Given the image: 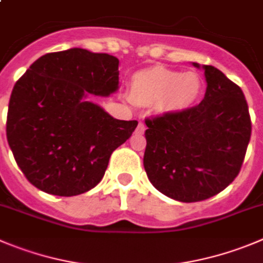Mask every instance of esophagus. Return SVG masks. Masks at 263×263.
<instances>
[{
    "label": "esophagus",
    "mask_w": 263,
    "mask_h": 263,
    "mask_svg": "<svg viewBox=\"0 0 263 263\" xmlns=\"http://www.w3.org/2000/svg\"><path fill=\"white\" fill-rule=\"evenodd\" d=\"M144 132H145V126H144V123H141V122H140L139 126H137V128H136V134L143 135Z\"/></svg>",
    "instance_id": "esophagus-1"
}]
</instances>
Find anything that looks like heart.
<instances>
[{"label": "heart", "instance_id": "heart-1", "mask_svg": "<svg viewBox=\"0 0 263 263\" xmlns=\"http://www.w3.org/2000/svg\"><path fill=\"white\" fill-rule=\"evenodd\" d=\"M202 84L192 71L179 72L166 67L139 71L131 79V98L137 105L156 106L162 114L187 111L198 101Z\"/></svg>", "mask_w": 263, "mask_h": 263}]
</instances>
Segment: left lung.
Masks as SVG:
<instances>
[{"instance_id":"8db88e82","label":"left lung","mask_w":263,"mask_h":263,"mask_svg":"<svg viewBox=\"0 0 263 263\" xmlns=\"http://www.w3.org/2000/svg\"><path fill=\"white\" fill-rule=\"evenodd\" d=\"M205 71V97L197 106L146 119L144 168L154 188L173 200L196 202L234 181L252 134L244 93L214 66Z\"/></svg>"}]
</instances>
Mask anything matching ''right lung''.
<instances>
[{
  "instance_id": "1",
  "label": "right lung",
  "mask_w": 263,
  "mask_h": 263,
  "mask_svg": "<svg viewBox=\"0 0 263 263\" xmlns=\"http://www.w3.org/2000/svg\"><path fill=\"white\" fill-rule=\"evenodd\" d=\"M118 67L114 55L71 48L40 57L15 83L7 143L36 188L70 197L104 178L111 153L137 127L136 120L115 119L88 100L117 92Z\"/></svg>"
}]
</instances>
